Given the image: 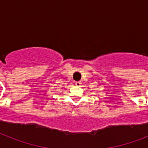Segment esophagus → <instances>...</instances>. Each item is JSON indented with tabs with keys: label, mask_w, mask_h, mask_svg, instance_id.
Instances as JSON below:
<instances>
[{
	"label": "esophagus",
	"mask_w": 148,
	"mask_h": 148,
	"mask_svg": "<svg viewBox=\"0 0 148 148\" xmlns=\"http://www.w3.org/2000/svg\"><path fill=\"white\" fill-rule=\"evenodd\" d=\"M75 85H76L77 87H81V81H76V82H75Z\"/></svg>",
	"instance_id": "1"
}]
</instances>
